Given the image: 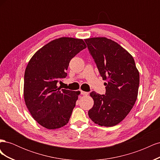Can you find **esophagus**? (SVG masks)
<instances>
[{"mask_svg": "<svg viewBox=\"0 0 160 160\" xmlns=\"http://www.w3.org/2000/svg\"><path fill=\"white\" fill-rule=\"evenodd\" d=\"M81 94L83 95H88L89 94L88 92H85L83 91H81Z\"/></svg>", "mask_w": 160, "mask_h": 160, "instance_id": "34e87169", "label": "esophagus"}]
</instances>
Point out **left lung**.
Listing matches in <instances>:
<instances>
[{
    "mask_svg": "<svg viewBox=\"0 0 160 160\" xmlns=\"http://www.w3.org/2000/svg\"><path fill=\"white\" fill-rule=\"evenodd\" d=\"M105 83V94L92 91L94 105L88 115L95 123L111 127L126 117L136 101L139 74L133 57L117 42L105 37L85 39Z\"/></svg>",
    "mask_w": 160,
    "mask_h": 160,
    "instance_id": "1",
    "label": "left lung"
}]
</instances>
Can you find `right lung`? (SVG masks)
Listing matches in <instances>:
<instances>
[{
	"mask_svg": "<svg viewBox=\"0 0 160 160\" xmlns=\"http://www.w3.org/2000/svg\"><path fill=\"white\" fill-rule=\"evenodd\" d=\"M78 38L61 37L35 52L24 76V98L34 119L42 127L55 129L69 122L80 91L57 86L67 75L72 58L85 49Z\"/></svg>",
	"mask_w": 160,
	"mask_h": 160,
	"instance_id": "right-lung-1",
	"label": "right lung"
}]
</instances>
